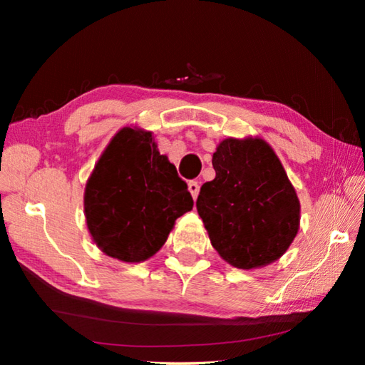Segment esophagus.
Instances as JSON below:
<instances>
[{
    "label": "esophagus",
    "instance_id": "34e87169",
    "mask_svg": "<svg viewBox=\"0 0 365 365\" xmlns=\"http://www.w3.org/2000/svg\"><path fill=\"white\" fill-rule=\"evenodd\" d=\"M188 190H190V193H191V196L195 197H197V195H200V182L197 180H190L188 182Z\"/></svg>",
    "mask_w": 365,
    "mask_h": 365
}]
</instances>
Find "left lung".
<instances>
[{
	"label": "left lung",
	"mask_w": 365,
	"mask_h": 365,
	"mask_svg": "<svg viewBox=\"0 0 365 365\" xmlns=\"http://www.w3.org/2000/svg\"><path fill=\"white\" fill-rule=\"evenodd\" d=\"M212 165L215 178L196 200L212 246L238 269L274 262L299 228L298 196L279 158L259 138H228Z\"/></svg>",
	"instance_id": "obj_1"
}]
</instances>
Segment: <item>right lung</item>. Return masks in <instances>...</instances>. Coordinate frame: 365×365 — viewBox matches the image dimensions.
I'll return each mask as SVG.
<instances>
[{
	"label": "right lung",
	"mask_w": 365,
	"mask_h": 365,
	"mask_svg": "<svg viewBox=\"0 0 365 365\" xmlns=\"http://www.w3.org/2000/svg\"><path fill=\"white\" fill-rule=\"evenodd\" d=\"M193 207L174 164L150 132L122 128L110 140L85 188V217L95 243L123 262L151 257L174 222Z\"/></svg>",
	"instance_id": "add662e5"
}]
</instances>
